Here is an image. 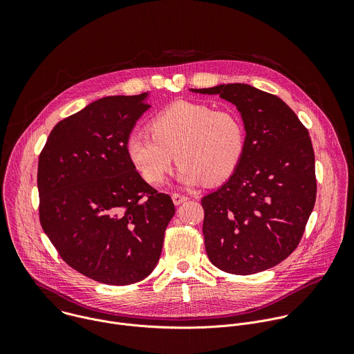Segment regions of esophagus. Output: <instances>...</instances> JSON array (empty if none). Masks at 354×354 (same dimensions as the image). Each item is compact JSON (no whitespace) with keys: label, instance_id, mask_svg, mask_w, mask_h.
<instances>
[{"label":"esophagus","instance_id":"esophagus-1","mask_svg":"<svg viewBox=\"0 0 354 354\" xmlns=\"http://www.w3.org/2000/svg\"><path fill=\"white\" fill-rule=\"evenodd\" d=\"M189 197L186 196V194H180V193H174L172 194V200H174V203L176 205V206H179V205H182L183 201H186Z\"/></svg>","mask_w":354,"mask_h":354}]
</instances>
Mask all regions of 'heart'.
<instances>
[{"mask_svg":"<svg viewBox=\"0 0 354 354\" xmlns=\"http://www.w3.org/2000/svg\"><path fill=\"white\" fill-rule=\"evenodd\" d=\"M149 130L129 133L124 148L131 165L151 185L164 182L175 154L180 182L221 183L245 153V124L232 109L179 100L151 119Z\"/></svg>","mask_w":354,"mask_h":354,"instance_id":"obj_1","label":"heart"}]
</instances>
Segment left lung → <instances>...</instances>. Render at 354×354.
<instances>
[{"mask_svg": "<svg viewBox=\"0 0 354 354\" xmlns=\"http://www.w3.org/2000/svg\"><path fill=\"white\" fill-rule=\"evenodd\" d=\"M217 93L241 112L246 145L232 176L201 198L212 263L232 274L270 269L298 246L317 198L307 127L272 93L246 84L193 89Z\"/></svg>", "mask_w": 354, "mask_h": 354, "instance_id": "8db88e82", "label": "left lung"}]
</instances>
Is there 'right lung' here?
Segmentation results:
<instances>
[{
  "mask_svg": "<svg viewBox=\"0 0 354 354\" xmlns=\"http://www.w3.org/2000/svg\"><path fill=\"white\" fill-rule=\"evenodd\" d=\"M148 108L145 93L97 99L59 122L39 156L43 231L70 268L111 286L154 270L175 214L171 196L149 186L126 154Z\"/></svg>",
  "mask_w": 354,
  "mask_h": 354,
  "instance_id": "obj_1",
  "label": "right lung"
}]
</instances>
